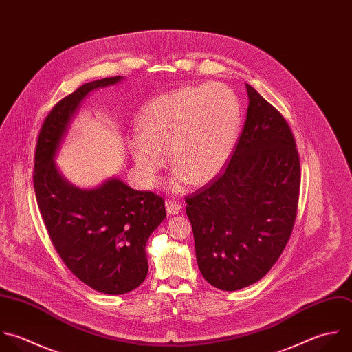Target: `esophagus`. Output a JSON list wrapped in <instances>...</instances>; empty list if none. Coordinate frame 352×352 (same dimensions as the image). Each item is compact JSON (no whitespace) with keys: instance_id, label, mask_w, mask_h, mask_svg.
Masks as SVG:
<instances>
[{"instance_id":"34e87169","label":"esophagus","mask_w":352,"mask_h":352,"mask_svg":"<svg viewBox=\"0 0 352 352\" xmlns=\"http://www.w3.org/2000/svg\"><path fill=\"white\" fill-rule=\"evenodd\" d=\"M166 210L170 215H177L182 211V204L175 200H166Z\"/></svg>"}]
</instances>
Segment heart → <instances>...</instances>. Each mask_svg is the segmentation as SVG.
<instances>
[{"mask_svg": "<svg viewBox=\"0 0 352 352\" xmlns=\"http://www.w3.org/2000/svg\"><path fill=\"white\" fill-rule=\"evenodd\" d=\"M241 120L240 101L223 85L184 86L152 98L140 113L141 133L129 138L141 182L156 185L167 152L173 189L208 184L228 164Z\"/></svg>", "mask_w": 352, "mask_h": 352, "instance_id": "heart-1", "label": "heart"}]
</instances>
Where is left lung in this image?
<instances>
[{"label": "left lung", "mask_w": 352, "mask_h": 352, "mask_svg": "<svg viewBox=\"0 0 352 352\" xmlns=\"http://www.w3.org/2000/svg\"><path fill=\"white\" fill-rule=\"evenodd\" d=\"M226 168L185 197L199 269L212 287L239 291L263 278L292 234L300 160L292 130L252 86Z\"/></svg>", "instance_id": "obj_1"}]
</instances>
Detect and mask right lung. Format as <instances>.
<instances>
[{"instance_id": "obj_1", "label": "right lung", "mask_w": 352, "mask_h": 352, "mask_svg": "<svg viewBox=\"0 0 352 352\" xmlns=\"http://www.w3.org/2000/svg\"><path fill=\"white\" fill-rule=\"evenodd\" d=\"M120 79L85 83L52 108L39 130L32 174L38 208L56 252L78 280L108 295L127 294L144 283L145 245L166 218L164 199L134 190L120 179L78 189L58 174L53 157L80 101Z\"/></svg>"}]
</instances>
